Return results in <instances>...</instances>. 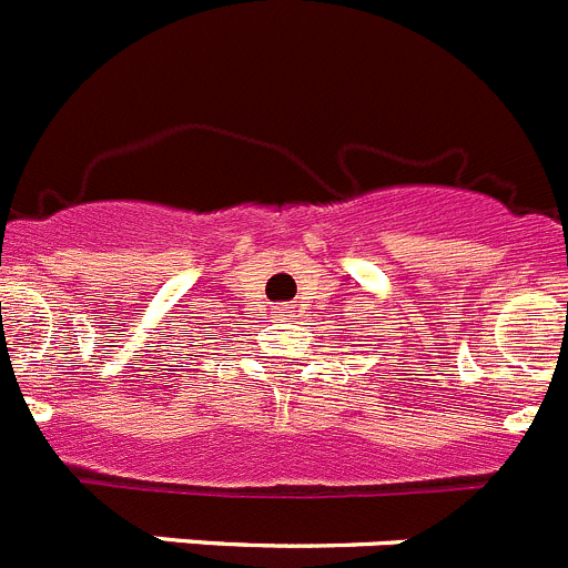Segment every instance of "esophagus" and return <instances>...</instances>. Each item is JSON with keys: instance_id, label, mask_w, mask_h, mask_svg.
I'll return each instance as SVG.
<instances>
[{"instance_id": "1", "label": "esophagus", "mask_w": 568, "mask_h": 568, "mask_svg": "<svg viewBox=\"0 0 568 568\" xmlns=\"http://www.w3.org/2000/svg\"><path fill=\"white\" fill-rule=\"evenodd\" d=\"M275 318H281V321H290L293 318V306H275Z\"/></svg>"}]
</instances>
